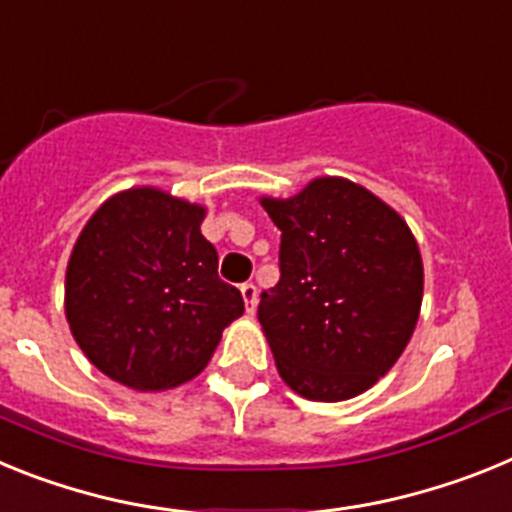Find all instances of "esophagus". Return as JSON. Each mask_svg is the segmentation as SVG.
Wrapping results in <instances>:
<instances>
[{
    "label": "esophagus",
    "mask_w": 512,
    "mask_h": 512,
    "mask_svg": "<svg viewBox=\"0 0 512 512\" xmlns=\"http://www.w3.org/2000/svg\"><path fill=\"white\" fill-rule=\"evenodd\" d=\"M241 295H243V302H246V310L256 312V305H259V289H256V284L253 282H246L241 284Z\"/></svg>",
    "instance_id": "esophagus-1"
}]
</instances>
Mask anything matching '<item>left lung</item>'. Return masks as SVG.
<instances>
[{
  "instance_id": "left-lung-1",
  "label": "left lung",
  "mask_w": 512,
  "mask_h": 512,
  "mask_svg": "<svg viewBox=\"0 0 512 512\" xmlns=\"http://www.w3.org/2000/svg\"><path fill=\"white\" fill-rule=\"evenodd\" d=\"M259 202L282 230V279L259 305L279 377L305 400H351L390 372L418 323L423 259L413 230L343 176Z\"/></svg>"
}]
</instances>
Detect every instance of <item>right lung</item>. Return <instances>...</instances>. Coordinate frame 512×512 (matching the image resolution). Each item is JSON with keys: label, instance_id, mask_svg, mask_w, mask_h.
<instances>
[{"label": "right lung", "instance_id": "add662e5", "mask_svg": "<svg viewBox=\"0 0 512 512\" xmlns=\"http://www.w3.org/2000/svg\"><path fill=\"white\" fill-rule=\"evenodd\" d=\"M205 215L200 202L143 184L112 194L81 228L63 310L84 356L112 382L135 392L189 382L243 315L241 292L217 277Z\"/></svg>", "mask_w": 512, "mask_h": 512}]
</instances>
